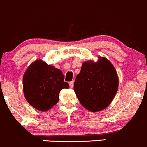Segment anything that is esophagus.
<instances>
[{"instance_id":"obj_1","label":"esophagus","mask_w":147,"mask_h":147,"mask_svg":"<svg viewBox=\"0 0 147 147\" xmlns=\"http://www.w3.org/2000/svg\"><path fill=\"white\" fill-rule=\"evenodd\" d=\"M69 86H70V88H73L74 87V81H71V82L69 83Z\"/></svg>"}]
</instances>
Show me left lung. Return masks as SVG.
<instances>
[{
	"label": "left lung",
	"instance_id": "obj_1",
	"mask_svg": "<svg viewBox=\"0 0 147 147\" xmlns=\"http://www.w3.org/2000/svg\"><path fill=\"white\" fill-rule=\"evenodd\" d=\"M118 86V76L113 63L105 57H99L96 62L89 60L82 63L74 90L81 105L96 113L109 106Z\"/></svg>",
	"mask_w": 147,
	"mask_h": 147
}]
</instances>
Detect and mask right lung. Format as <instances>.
<instances>
[{"label":"right lung","mask_w":147,"mask_h":147,"mask_svg":"<svg viewBox=\"0 0 147 147\" xmlns=\"http://www.w3.org/2000/svg\"><path fill=\"white\" fill-rule=\"evenodd\" d=\"M63 79L64 76L60 69L48 65L42 59L33 61L22 78L25 99L34 108L47 111L58 102L60 91L69 88Z\"/></svg>","instance_id":"right-lung-1"}]
</instances>
